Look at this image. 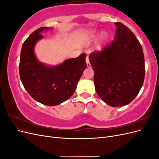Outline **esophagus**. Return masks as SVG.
Instances as JSON below:
<instances>
[{
  "label": "esophagus",
  "instance_id": "34e87169",
  "mask_svg": "<svg viewBox=\"0 0 159 159\" xmlns=\"http://www.w3.org/2000/svg\"><path fill=\"white\" fill-rule=\"evenodd\" d=\"M85 61H86V64H87L88 68H90V67H91V64H90V63H89V57H88V56H87V57H86Z\"/></svg>",
  "mask_w": 159,
  "mask_h": 159
}]
</instances>
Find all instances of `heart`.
<instances>
[{
	"instance_id": "obj_1",
	"label": "heart",
	"mask_w": 159,
	"mask_h": 159,
	"mask_svg": "<svg viewBox=\"0 0 159 159\" xmlns=\"http://www.w3.org/2000/svg\"><path fill=\"white\" fill-rule=\"evenodd\" d=\"M100 34L99 30H91L88 32V36L89 39H95V38H97L99 34ZM110 38L109 33L107 31H103L100 34V35L98 38V50H102L104 44L106 43Z\"/></svg>"
}]
</instances>
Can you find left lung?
I'll return each mask as SVG.
<instances>
[{
    "mask_svg": "<svg viewBox=\"0 0 159 159\" xmlns=\"http://www.w3.org/2000/svg\"><path fill=\"white\" fill-rule=\"evenodd\" d=\"M114 40L102 52L89 55L94 71L95 91L105 103L113 107L131 103L145 79L142 46L128 27L119 22Z\"/></svg>",
    "mask_w": 159,
    "mask_h": 159,
    "instance_id": "1",
    "label": "left lung"
}]
</instances>
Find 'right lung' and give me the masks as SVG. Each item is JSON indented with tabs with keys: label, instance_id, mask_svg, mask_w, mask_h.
Masks as SVG:
<instances>
[{
	"label": "right lung",
	"instance_id": "add662e5",
	"mask_svg": "<svg viewBox=\"0 0 159 159\" xmlns=\"http://www.w3.org/2000/svg\"><path fill=\"white\" fill-rule=\"evenodd\" d=\"M49 29V27L38 28L23 43L19 73L24 87L34 99L54 106L64 102L74 94L87 64L85 53L54 66L38 60L34 53L35 45L44 38L42 33Z\"/></svg>",
	"mask_w": 159,
	"mask_h": 159
}]
</instances>
